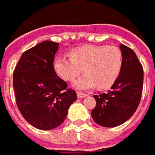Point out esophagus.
Masks as SVG:
<instances>
[{"label":"esophagus","instance_id":"obj_1","mask_svg":"<svg viewBox=\"0 0 155 155\" xmlns=\"http://www.w3.org/2000/svg\"><path fill=\"white\" fill-rule=\"evenodd\" d=\"M77 96L78 98H84L86 96V94L82 93V92H77Z\"/></svg>","mask_w":155,"mask_h":155}]
</instances>
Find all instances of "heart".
Here are the masks:
<instances>
[{
  "instance_id": "heart-1",
  "label": "heart",
  "mask_w": 155,
  "mask_h": 155,
  "mask_svg": "<svg viewBox=\"0 0 155 155\" xmlns=\"http://www.w3.org/2000/svg\"><path fill=\"white\" fill-rule=\"evenodd\" d=\"M70 57L55 58L54 69L64 81H72L84 71L85 74L74 82L79 90L108 89L115 83L123 66L120 48L106 45H86L73 49Z\"/></svg>"
}]
</instances>
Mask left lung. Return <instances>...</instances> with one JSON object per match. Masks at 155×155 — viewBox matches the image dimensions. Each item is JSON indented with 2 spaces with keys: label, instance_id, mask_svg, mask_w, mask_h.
<instances>
[{
  "label": "left lung",
  "instance_id": "left-lung-1",
  "mask_svg": "<svg viewBox=\"0 0 155 155\" xmlns=\"http://www.w3.org/2000/svg\"><path fill=\"white\" fill-rule=\"evenodd\" d=\"M123 66L117 81L106 93L94 95L96 105L91 115L96 124L103 127L120 125L136 111L143 91L142 64L132 49L121 44Z\"/></svg>",
  "mask_w": 155,
  "mask_h": 155
}]
</instances>
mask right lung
<instances>
[{
	"mask_svg": "<svg viewBox=\"0 0 155 155\" xmlns=\"http://www.w3.org/2000/svg\"><path fill=\"white\" fill-rule=\"evenodd\" d=\"M59 44L45 41L25 51L13 74L19 110L39 130H50L64 122L71 104L77 100L74 90L58 77L53 62Z\"/></svg>",
	"mask_w": 155,
	"mask_h": 155,
	"instance_id": "right-lung-1",
	"label": "right lung"
}]
</instances>
